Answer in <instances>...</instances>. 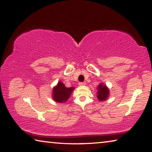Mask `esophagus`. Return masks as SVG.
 Returning <instances> with one entry per match:
<instances>
[{
	"label": "esophagus",
	"mask_w": 152,
	"mask_h": 152,
	"mask_svg": "<svg viewBox=\"0 0 152 152\" xmlns=\"http://www.w3.org/2000/svg\"><path fill=\"white\" fill-rule=\"evenodd\" d=\"M79 86H84L86 84L85 82H79Z\"/></svg>",
	"instance_id": "1"
}]
</instances>
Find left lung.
Instances as JSON below:
<instances>
[{
    "mask_svg": "<svg viewBox=\"0 0 152 152\" xmlns=\"http://www.w3.org/2000/svg\"><path fill=\"white\" fill-rule=\"evenodd\" d=\"M97 99L100 101H103L107 99L109 96V89L103 83H101L97 88Z\"/></svg>",
    "mask_w": 152,
    "mask_h": 152,
    "instance_id": "obj_1",
    "label": "left lung"
}]
</instances>
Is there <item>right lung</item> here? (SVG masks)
I'll return each mask as SVG.
<instances>
[{
  "label": "right lung",
  "mask_w": 152,
  "mask_h": 152,
  "mask_svg": "<svg viewBox=\"0 0 152 152\" xmlns=\"http://www.w3.org/2000/svg\"><path fill=\"white\" fill-rule=\"evenodd\" d=\"M74 89V87L67 88L64 83L60 81L57 85L53 88L52 97L53 101L57 102H61V103L66 102L67 100L70 98Z\"/></svg>",
  "instance_id": "add662e5"
}]
</instances>
